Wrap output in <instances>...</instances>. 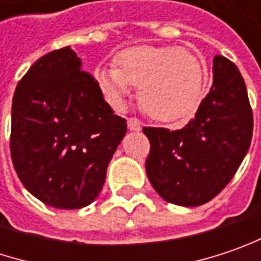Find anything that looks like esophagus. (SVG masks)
Returning <instances> with one entry per match:
<instances>
[{
	"label": "esophagus",
	"mask_w": 261,
	"mask_h": 261,
	"mask_svg": "<svg viewBox=\"0 0 261 261\" xmlns=\"http://www.w3.org/2000/svg\"><path fill=\"white\" fill-rule=\"evenodd\" d=\"M127 127H129L130 130H141L142 121H141L140 119H137V117H129V119H127Z\"/></svg>",
	"instance_id": "1"
}]
</instances>
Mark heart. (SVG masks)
<instances>
[{
  "mask_svg": "<svg viewBox=\"0 0 261 261\" xmlns=\"http://www.w3.org/2000/svg\"><path fill=\"white\" fill-rule=\"evenodd\" d=\"M116 68L96 71L98 86L114 108H121L129 84L140 86L144 111L160 121L189 120L203 95V69L193 55L178 47L137 46L120 51Z\"/></svg>",
  "mask_w": 261,
  "mask_h": 261,
  "instance_id": "obj_1",
  "label": "heart"
}]
</instances>
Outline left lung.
I'll return each mask as SVG.
<instances>
[{"label":"left lung","instance_id":"8db88e82","mask_svg":"<svg viewBox=\"0 0 261 261\" xmlns=\"http://www.w3.org/2000/svg\"><path fill=\"white\" fill-rule=\"evenodd\" d=\"M150 140L145 171L166 202L199 206L234 177L252 138V110L239 69L214 58V83L182 129L144 127Z\"/></svg>","mask_w":261,"mask_h":261}]
</instances>
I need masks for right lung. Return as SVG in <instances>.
I'll list each match as a JSON object with an SVG mask.
<instances>
[{
    "mask_svg": "<svg viewBox=\"0 0 261 261\" xmlns=\"http://www.w3.org/2000/svg\"><path fill=\"white\" fill-rule=\"evenodd\" d=\"M126 120L69 47L40 58L17 83L10 153L31 195L48 206L80 210L102 190Z\"/></svg>",
    "mask_w": 261,
    "mask_h": 261,
    "instance_id": "obj_1",
    "label": "right lung"
}]
</instances>
